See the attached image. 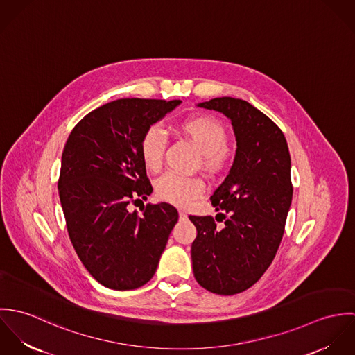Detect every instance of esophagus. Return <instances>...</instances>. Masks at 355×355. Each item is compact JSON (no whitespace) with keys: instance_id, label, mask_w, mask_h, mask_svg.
<instances>
[{"instance_id":"esophagus-1","label":"esophagus","mask_w":355,"mask_h":355,"mask_svg":"<svg viewBox=\"0 0 355 355\" xmlns=\"http://www.w3.org/2000/svg\"><path fill=\"white\" fill-rule=\"evenodd\" d=\"M179 216H180V218H186V217H187V213H186L183 209H180V210H179Z\"/></svg>"}]
</instances>
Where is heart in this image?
Instances as JSON below:
<instances>
[{"instance_id": "obj_1", "label": "heart", "mask_w": 355, "mask_h": 355, "mask_svg": "<svg viewBox=\"0 0 355 355\" xmlns=\"http://www.w3.org/2000/svg\"><path fill=\"white\" fill-rule=\"evenodd\" d=\"M178 130L191 141L201 153L203 168L211 173L224 171L231 159V150L225 145L227 131L224 125L210 116H191L178 124ZM139 152L145 166L158 171L165 152V137L158 127H150L142 137ZM157 194L179 206H186L205 191V183L200 176L168 172L162 175L157 184Z\"/></svg>"}]
</instances>
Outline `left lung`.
<instances>
[{"instance_id":"obj_1","label":"left lung","mask_w":355,"mask_h":355,"mask_svg":"<svg viewBox=\"0 0 355 355\" xmlns=\"http://www.w3.org/2000/svg\"><path fill=\"white\" fill-rule=\"evenodd\" d=\"M198 106L231 120L238 148L210 197L224 225L211 216H189L197 228L193 270L207 291L234 295L259 280L280 246L293 201L291 158L282 130L252 103L221 97Z\"/></svg>"}]
</instances>
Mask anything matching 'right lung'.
Segmentation results:
<instances>
[{"mask_svg": "<svg viewBox=\"0 0 355 355\" xmlns=\"http://www.w3.org/2000/svg\"><path fill=\"white\" fill-rule=\"evenodd\" d=\"M180 100L121 98L86 114L64 146L58 194L72 246L112 290H135L155 273L178 210L166 202L128 210L153 191L139 145Z\"/></svg>", "mask_w": 355, "mask_h": 355, "instance_id": "1", "label": "right lung"}]
</instances>
